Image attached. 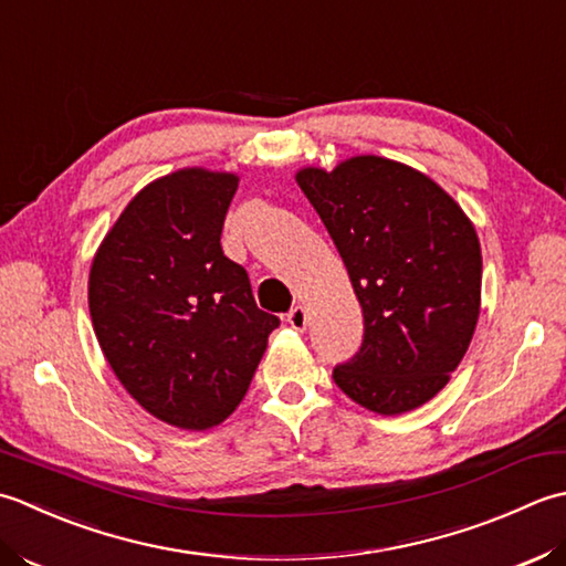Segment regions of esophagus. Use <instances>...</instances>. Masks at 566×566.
I'll list each match as a JSON object with an SVG mask.
<instances>
[{
	"mask_svg": "<svg viewBox=\"0 0 566 566\" xmlns=\"http://www.w3.org/2000/svg\"><path fill=\"white\" fill-rule=\"evenodd\" d=\"M285 322L291 325L293 329H305L307 327V310L303 305H295L291 313L285 315Z\"/></svg>",
	"mask_w": 566,
	"mask_h": 566,
	"instance_id": "1",
	"label": "esophagus"
}]
</instances>
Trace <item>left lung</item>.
Wrapping results in <instances>:
<instances>
[{
    "instance_id": "8db88e82",
    "label": "left lung",
    "mask_w": 566,
    "mask_h": 566,
    "mask_svg": "<svg viewBox=\"0 0 566 566\" xmlns=\"http://www.w3.org/2000/svg\"><path fill=\"white\" fill-rule=\"evenodd\" d=\"M347 266L364 342L334 368L361 408L424 406L464 359L481 310V244L464 210L432 178L384 156L295 172Z\"/></svg>"
}]
</instances>
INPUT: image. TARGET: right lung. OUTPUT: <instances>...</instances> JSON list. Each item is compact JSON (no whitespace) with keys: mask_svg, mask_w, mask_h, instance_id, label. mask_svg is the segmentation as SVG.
I'll return each mask as SVG.
<instances>
[{"mask_svg":"<svg viewBox=\"0 0 566 566\" xmlns=\"http://www.w3.org/2000/svg\"><path fill=\"white\" fill-rule=\"evenodd\" d=\"M234 172L182 168L124 207L92 259L87 300L102 354L138 406L210 430L244 400L281 325L219 244Z\"/></svg>","mask_w":566,"mask_h":566,"instance_id":"add662e5","label":"right lung"}]
</instances>
